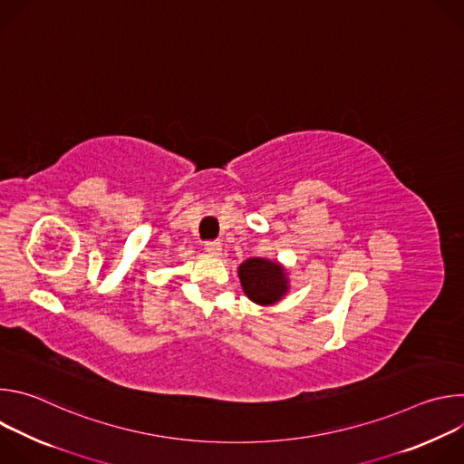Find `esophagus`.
<instances>
[{
  "instance_id": "1",
  "label": "esophagus",
  "mask_w": 464,
  "mask_h": 464,
  "mask_svg": "<svg viewBox=\"0 0 464 464\" xmlns=\"http://www.w3.org/2000/svg\"><path fill=\"white\" fill-rule=\"evenodd\" d=\"M204 249H206L208 253H211V255H220L222 244H220L218 240H209V242L204 244Z\"/></svg>"
}]
</instances>
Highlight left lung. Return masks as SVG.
<instances>
[{
  "instance_id": "1",
  "label": "left lung",
  "mask_w": 464,
  "mask_h": 464,
  "mask_svg": "<svg viewBox=\"0 0 464 464\" xmlns=\"http://www.w3.org/2000/svg\"><path fill=\"white\" fill-rule=\"evenodd\" d=\"M238 277L244 294L256 304H276L281 301L290 285L286 270L279 262L268 258H247L238 266Z\"/></svg>"
}]
</instances>
